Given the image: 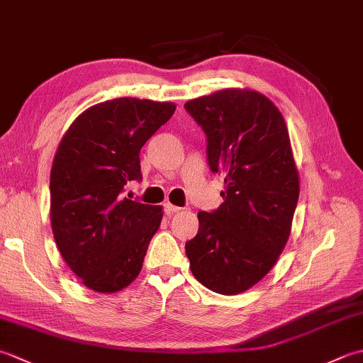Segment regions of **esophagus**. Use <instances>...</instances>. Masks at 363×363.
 I'll return each mask as SVG.
<instances>
[{
    "label": "esophagus",
    "instance_id": "1",
    "mask_svg": "<svg viewBox=\"0 0 363 363\" xmlns=\"http://www.w3.org/2000/svg\"><path fill=\"white\" fill-rule=\"evenodd\" d=\"M164 211H165L167 215H174V213H177V212H181L182 209H181V207H177V206H173V204L167 203V204L164 206Z\"/></svg>",
    "mask_w": 363,
    "mask_h": 363
}]
</instances>
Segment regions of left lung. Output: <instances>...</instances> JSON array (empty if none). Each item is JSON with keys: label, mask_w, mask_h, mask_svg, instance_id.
Instances as JSON below:
<instances>
[{"label": "left lung", "mask_w": 363, "mask_h": 363, "mask_svg": "<svg viewBox=\"0 0 363 363\" xmlns=\"http://www.w3.org/2000/svg\"><path fill=\"white\" fill-rule=\"evenodd\" d=\"M207 140V164L225 174L223 204L198 212L186 243L204 287L235 295L257 284L289 240L299 177L284 117L264 95L226 89L184 104Z\"/></svg>", "instance_id": "8db88e82"}]
</instances>
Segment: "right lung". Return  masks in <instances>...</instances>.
I'll return each mask as SVG.
<instances>
[{
  "instance_id": "1",
  "label": "right lung",
  "mask_w": 363,
  "mask_h": 363,
  "mask_svg": "<svg viewBox=\"0 0 363 363\" xmlns=\"http://www.w3.org/2000/svg\"><path fill=\"white\" fill-rule=\"evenodd\" d=\"M174 111L173 103L111 99L84 111L59 143L51 228L67 265L90 290L118 291L140 273L162 207L121 194L142 179V146Z\"/></svg>"
}]
</instances>
